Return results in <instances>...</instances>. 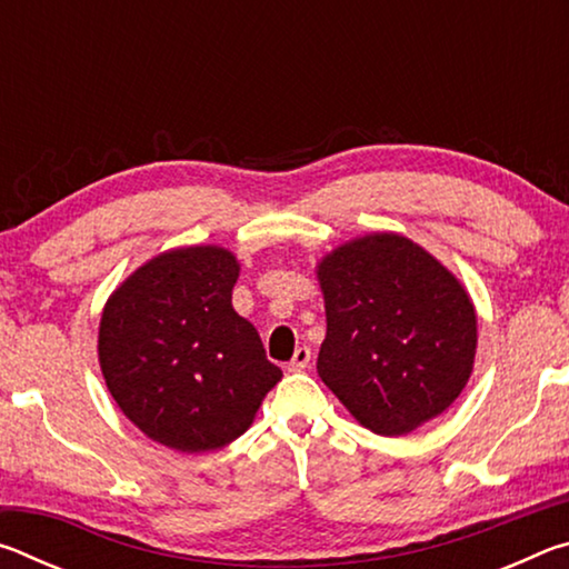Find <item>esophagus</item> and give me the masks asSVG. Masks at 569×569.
<instances>
[{"label": "esophagus", "mask_w": 569, "mask_h": 569, "mask_svg": "<svg viewBox=\"0 0 569 569\" xmlns=\"http://www.w3.org/2000/svg\"><path fill=\"white\" fill-rule=\"evenodd\" d=\"M308 361H311V349H308V346H298L293 359L288 361V371H303Z\"/></svg>", "instance_id": "esophagus-1"}]
</instances>
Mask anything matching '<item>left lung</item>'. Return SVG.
Instances as JSON below:
<instances>
[{
    "label": "left lung",
    "mask_w": 569,
    "mask_h": 569,
    "mask_svg": "<svg viewBox=\"0 0 569 569\" xmlns=\"http://www.w3.org/2000/svg\"><path fill=\"white\" fill-rule=\"evenodd\" d=\"M326 339L319 377L366 429L399 437L467 387L477 316L437 258L397 233L351 240L319 266Z\"/></svg>",
    "instance_id": "8db88e82"
}]
</instances>
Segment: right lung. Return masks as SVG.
<instances>
[{
  "label": "right lung",
  "instance_id": "right-lung-1",
  "mask_svg": "<svg viewBox=\"0 0 569 569\" xmlns=\"http://www.w3.org/2000/svg\"><path fill=\"white\" fill-rule=\"evenodd\" d=\"M236 258L178 248L138 268L100 321V366L124 417L178 451H213L253 421L281 369L230 306Z\"/></svg>",
  "mask_w": 569,
  "mask_h": 569
}]
</instances>
